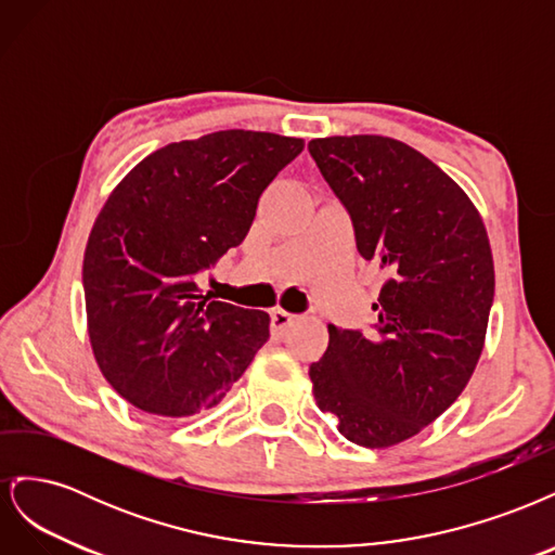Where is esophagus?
<instances>
[{"label":"esophagus","instance_id":"34e87169","mask_svg":"<svg viewBox=\"0 0 555 555\" xmlns=\"http://www.w3.org/2000/svg\"><path fill=\"white\" fill-rule=\"evenodd\" d=\"M294 322H296V314H292V312H287V310L278 308V310L271 312V331H273L275 335H282Z\"/></svg>","mask_w":555,"mask_h":555}]
</instances>
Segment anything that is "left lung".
I'll use <instances>...</instances> for the list:
<instances>
[{"instance_id":"8db88e82","label":"left lung","mask_w":555,"mask_h":555,"mask_svg":"<svg viewBox=\"0 0 555 555\" xmlns=\"http://www.w3.org/2000/svg\"><path fill=\"white\" fill-rule=\"evenodd\" d=\"M308 150L349 210L361 257L389 273L371 335L328 326L312 393L349 442L393 447L433 424L475 373L495 292L489 233L469 196L408 143L359 133Z\"/></svg>"}]
</instances>
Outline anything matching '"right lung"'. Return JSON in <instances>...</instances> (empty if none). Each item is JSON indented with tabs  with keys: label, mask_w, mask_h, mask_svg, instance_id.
<instances>
[{
	"label": "right lung",
	"mask_w": 555,
	"mask_h": 555,
	"mask_svg": "<svg viewBox=\"0 0 555 555\" xmlns=\"http://www.w3.org/2000/svg\"><path fill=\"white\" fill-rule=\"evenodd\" d=\"M306 147L227 129L147 155L111 192L82 257L99 371L133 408L192 416L220 402L268 340L271 317L196 275L247 236L261 192Z\"/></svg>",
	"instance_id": "add662e5"
}]
</instances>
